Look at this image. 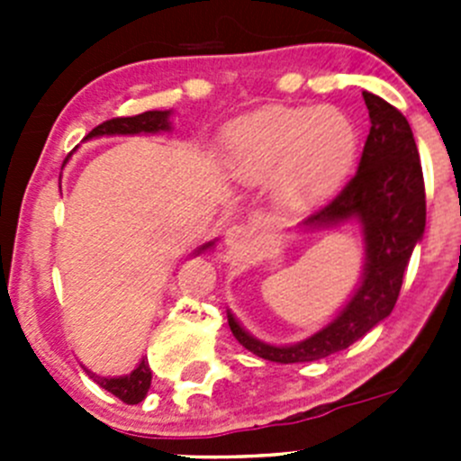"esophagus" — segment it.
<instances>
[{
	"instance_id": "34e87169",
	"label": "esophagus",
	"mask_w": 461,
	"mask_h": 461,
	"mask_svg": "<svg viewBox=\"0 0 461 461\" xmlns=\"http://www.w3.org/2000/svg\"><path fill=\"white\" fill-rule=\"evenodd\" d=\"M257 243V234L248 225H231L225 234V245L231 254L249 252Z\"/></svg>"
}]
</instances>
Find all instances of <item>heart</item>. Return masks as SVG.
<instances>
[{
    "instance_id": "heart-1",
    "label": "heart",
    "mask_w": 461,
    "mask_h": 461,
    "mask_svg": "<svg viewBox=\"0 0 461 461\" xmlns=\"http://www.w3.org/2000/svg\"><path fill=\"white\" fill-rule=\"evenodd\" d=\"M357 149L355 122L334 106H269L225 133L222 160L239 185L274 183L278 203L301 212L346 180Z\"/></svg>"
}]
</instances>
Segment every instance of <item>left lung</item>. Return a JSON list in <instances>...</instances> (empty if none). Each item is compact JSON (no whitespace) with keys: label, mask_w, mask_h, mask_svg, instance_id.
<instances>
[{"label":"left lung","mask_w":461,"mask_h":461,"mask_svg":"<svg viewBox=\"0 0 461 461\" xmlns=\"http://www.w3.org/2000/svg\"><path fill=\"white\" fill-rule=\"evenodd\" d=\"M370 133L359 169L328 204L310 213L301 227L319 230L357 218L366 240L361 285L332 323L294 346H269L227 314L240 346L276 364H303L346 350L393 312L412 249L424 236L426 189L420 151L408 120L373 93H364Z\"/></svg>","instance_id":"left-lung-1"}]
</instances>
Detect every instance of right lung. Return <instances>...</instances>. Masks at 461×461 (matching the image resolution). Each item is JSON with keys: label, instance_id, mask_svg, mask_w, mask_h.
<instances>
[{"label": "right lung", "instance_id": "obj_1", "mask_svg": "<svg viewBox=\"0 0 461 461\" xmlns=\"http://www.w3.org/2000/svg\"><path fill=\"white\" fill-rule=\"evenodd\" d=\"M169 115L171 111H144L140 115H131V118H113L106 120V122L97 124L86 138H97V136H129V133H158V131H169ZM209 245H203L198 252L207 249ZM88 376L95 381L100 388H104L106 393L115 394L120 402L124 403H140L147 397V390L151 385V368H149L147 359H142L138 364V368L131 375L124 376H100L91 370H86Z\"/></svg>", "mask_w": 461, "mask_h": 461}]
</instances>
